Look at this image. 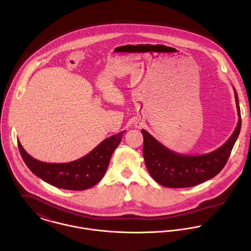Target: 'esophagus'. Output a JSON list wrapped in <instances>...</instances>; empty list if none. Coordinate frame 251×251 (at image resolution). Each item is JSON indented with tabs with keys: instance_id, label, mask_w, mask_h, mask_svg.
Here are the masks:
<instances>
[{
	"instance_id": "esophagus-1",
	"label": "esophagus",
	"mask_w": 251,
	"mask_h": 251,
	"mask_svg": "<svg viewBox=\"0 0 251 251\" xmlns=\"http://www.w3.org/2000/svg\"><path fill=\"white\" fill-rule=\"evenodd\" d=\"M135 126H136V127H140V126H141V123H140V122H136V123H135Z\"/></svg>"
}]
</instances>
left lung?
I'll return each instance as SVG.
<instances>
[{"label": "left lung", "mask_w": 251, "mask_h": 251, "mask_svg": "<svg viewBox=\"0 0 251 251\" xmlns=\"http://www.w3.org/2000/svg\"><path fill=\"white\" fill-rule=\"evenodd\" d=\"M238 125L230 138L214 151L199 155L175 152L142 129L143 156L146 167L156 182L166 187L181 188L194 186L216 176L225 166L241 131L242 119L238 94L234 89Z\"/></svg>", "instance_id": "8db88e82"}]
</instances>
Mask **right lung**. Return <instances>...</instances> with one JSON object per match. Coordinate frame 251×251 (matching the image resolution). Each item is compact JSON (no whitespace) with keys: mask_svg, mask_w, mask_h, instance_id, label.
Listing matches in <instances>:
<instances>
[{"mask_svg":"<svg viewBox=\"0 0 251 251\" xmlns=\"http://www.w3.org/2000/svg\"><path fill=\"white\" fill-rule=\"evenodd\" d=\"M126 131L110 136L85 156L68 163H47L32 157L18 141L21 156L28 168L38 178L63 189L84 190L103 178L112 153Z\"/></svg>","mask_w":251,"mask_h":251,"instance_id":"right-lung-1","label":"right lung"}]
</instances>
